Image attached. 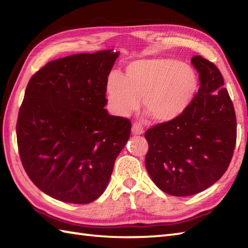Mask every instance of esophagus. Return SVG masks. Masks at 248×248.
Returning a JSON list of instances; mask_svg holds the SVG:
<instances>
[{"label":"esophagus","instance_id":"obj_1","mask_svg":"<svg viewBox=\"0 0 248 248\" xmlns=\"http://www.w3.org/2000/svg\"><path fill=\"white\" fill-rule=\"evenodd\" d=\"M132 133L135 135H140L143 133V128L141 124H133L132 125Z\"/></svg>","mask_w":248,"mask_h":248}]
</instances>
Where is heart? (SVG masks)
<instances>
[{
    "mask_svg": "<svg viewBox=\"0 0 248 248\" xmlns=\"http://www.w3.org/2000/svg\"><path fill=\"white\" fill-rule=\"evenodd\" d=\"M198 79L194 70L173 59H149L131 62L123 76L112 73L107 82L112 111L129 116L139 109L140 99L157 123L179 117L192 101Z\"/></svg>",
    "mask_w": 248,
    "mask_h": 248,
    "instance_id": "1",
    "label": "heart"
}]
</instances>
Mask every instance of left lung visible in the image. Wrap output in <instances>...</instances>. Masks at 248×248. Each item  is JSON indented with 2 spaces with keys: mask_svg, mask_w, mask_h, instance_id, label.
Listing matches in <instances>:
<instances>
[{
  "mask_svg": "<svg viewBox=\"0 0 248 248\" xmlns=\"http://www.w3.org/2000/svg\"><path fill=\"white\" fill-rule=\"evenodd\" d=\"M198 93L179 117L145 132V168L164 193L198 194L218 181L230 166L237 140V120L223 76L215 63L196 55Z\"/></svg>",
  "mask_w": 248,
  "mask_h": 248,
  "instance_id": "obj_1",
  "label": "left lung"
}]
</instances>
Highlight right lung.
I'll list each match as a JSON object with an SVG mask.
<instances>
[{
    "label": "right lung",
    "instance_id": "obj_1",
    "mask_svg": "<svg viewBox=\"0 0 248 248\" xmlns=\"http://www.w3.org/2000/svg\"><path fill=\"white\" fill-rule=\"evenodd\" d=\"M118 55H69L46 63L28 82L16 123L18 154L30 180L56 200L97 199L130 138V120L105 109Z\"/></svg>",
    "mask_w": 248,
    "mask_h": 248
}]
</instances>
